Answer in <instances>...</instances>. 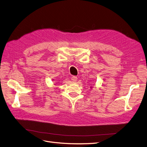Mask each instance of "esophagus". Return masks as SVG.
<instances>
[{
    "label": "esophagus",
    "instance_id": "esophagus-1",
    "mask_svg": "<svg viewBox=\"0 0 147 147\" xmlns=\"http://www.w3.org/2000/svg\"><path fill=\"white\" fill-rule=\"evenodd\" d=\"M71 80H72V81L73 82H76L77 81V77H75V76H73L71 78Z\"/></svg>",
    "mask_w": 147,
    "mask_h": 147
}]
</instances>
